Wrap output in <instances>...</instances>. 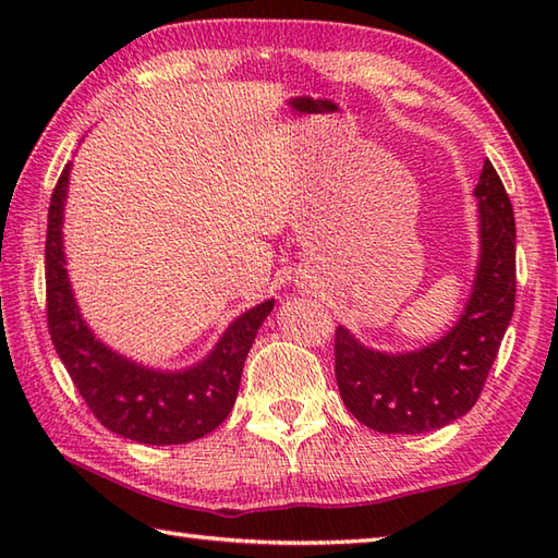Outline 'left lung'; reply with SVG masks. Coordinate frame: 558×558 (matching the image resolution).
<instances>
[{"label":"left lung","instance_id":"obj_1","mask_svg":"<svg viewBox=\"0 0 558 558\" xmlns=\"http://www.w3.org/2000/svg\"><path fill=\"white\" fill-rule=\"evenodd\" d=\"M480 260L456 326L412 352L366 348L336 330V378L345 408L381 434L441 429L475 405L515 306V218L501 177L484 160L475 186Z\"/></svg>","mask_w":558,"mask_h":558}]
</instances>
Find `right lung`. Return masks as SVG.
<instances>
[{"instance_id": "right-lung-1", "label": "right lung", "mask_w": 558, "mask_h": 558, "mask_svg": "<svg viewBox=\"0 0 558 558\" xmlns=\"http://www.w3.org/2000/svg\"><path fill=\"white\" fill-rule=\"evenodd\" d=\"M71 162L50 198L45 242L47 328L59 360L102 426L150 446L189 444L210 434L228 417L242 369L260 324L276 300L236 316L206 360L182 372H162L114 352L83 322L66 272L62 240Z\"/></svg>"}]
</instances>
